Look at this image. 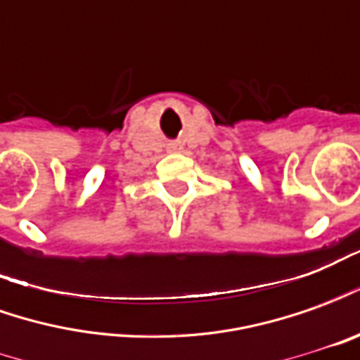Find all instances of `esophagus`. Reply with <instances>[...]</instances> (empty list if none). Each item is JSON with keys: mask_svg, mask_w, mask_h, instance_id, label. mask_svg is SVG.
Wrapping results in <instances>:
<instances>
[{"mask_svg": "<svg viewBox=\"0 0 360 360\" xmlns=\"http://www.w3.org/2000/svg\"><path fill=\"white\" fill-rule=\"evenodd\" d=\"M172 148H175V144H172Z\"/></svg>", "mask_w": 360, "mask_h": 360, "instance_id": "obj_1", "label": "esophagus"}]
</instances>
